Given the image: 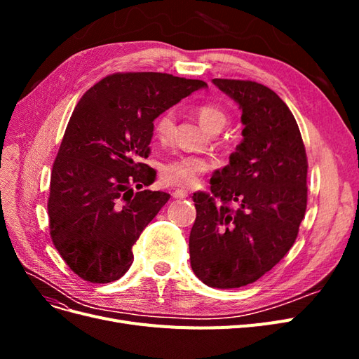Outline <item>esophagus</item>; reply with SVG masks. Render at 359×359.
Segmentation results:
<instances>
[{"label": "esophagus", "mask_w": 359, "mask_h": 359, "mask_svg": "<svg viewBox=\"0 0 359 359\" xmlns=\"http://www.w3.org/2000/svg\"><path fill=\"white\" fill-rule=\"evenodd\" d=\"M172 196L175 198V199H184V198L189 196V191L184 190V189H177L175 191L172 193Z\"/></svg>", "instance_id": "obj_1"}]
</instances>
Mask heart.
Instances as JSON below:
<instances>
[{"instance_id":"b5f03b06","label":"heart","mask_w":359,"mask_h":359,"mask_svg":"<svg viewBox=\"0 0 359 359\" xmlns=\"http://www.w3.org/2000/svg\"><path fill=\"white\" fill-rule=\"evenodd\" d=\"M198 119L199 123L208 130H222L227 123V115L222 107L215 104H203L198 107ZM173 128H175V115L172 111L163 112L154 124V133L157 139L168 140L170 139ZM211 169V161L199 156H180L169 160L163 165L161 177L170 184L178 186H193L196 184L205 172Z\"/></svg>"}]
</instances>
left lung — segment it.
<instances>
[{
    "label": "left lung",
    "instance_id": "1",
    "mask_svg": "<svg viewBox=\"0 0 359 359\" xmlns=\"http://www.w3.org/2000/svg\"><path fill=\"white\" fill-rule=\"evenodd\" d=\"M243 112V140L212 173L211 193H194L190 265L206 286L255 283L297 240L307 208V156L286 103L252 81L212 79Z\"/></svg>",
    "mask_w": 359,
    "mask_h": 359
}]
</instances>
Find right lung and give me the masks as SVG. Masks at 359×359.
Returning a JSON list of instances; mask_svg holds the SVG:
<instances>
[{"mask_svg":"<svg viewBox=\"0 0 359 359\" xmlns=\"http://www.w3.org/2000/svg\"><path fill=\"white\" fill-rule=\"evenodd\" d=\"M206 86L166 73H115L82 95L53 163L48 202L53 245L81 278L111 283L127 273L133 244L170 198L140 191L156 180L142 163L154 119Z\"/></svg>","mask_w":359,"mask_h":359,"instance_id":"obj_1","label":"right lung"}]
</instances>
